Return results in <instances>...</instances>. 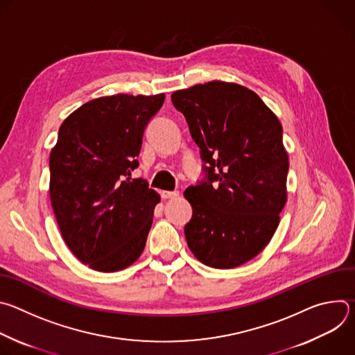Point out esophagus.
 I'll use <instances>...</instances> for the list:
<instances>
[{
	"instance_id": "obj_1",
	"label": "esophagus",
	"mask_w": 355,
	"mask_h": 355,
	"mask_svg": "<svg viewBox=\"0 0 355 355\" xmlns=\"http://www.w3.org/2000/svg\"><path fill=\"white\" fill-rule=\"evenodd\" d=\"M178 195H180L178 191H163L162 192L163 199H173V198H177Z\"/></svg>"
}]
</instances>
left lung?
<instances>
[{
    "mask_svg": "<svg viewBox=\"0 0 355 355\" xmlns=\"http://www.w3.org/2000/svg\"><path fill=\"white\" fill-rule=\"evenodd\" d=\"M204 162L185 189L192 218L184 233L212 268L239 267L264 250L286 202L282 126L261 98L239 84L211 81L171 95Z\"/></svg>",
    "mask_w": 355,
    "mask_h": 355,
    "instance_id": "obj_1",
    "label": "left lung"
}]
</instances>
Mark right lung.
<instances>
[{"instance_id": "add662e5", "label": "right lung", "mask_w": 355, "mask_h": 355, "mask_svg": "<svg viewBox=\"0 0 355 355\" xmlns=\"http://www.w3.org/2000/svg\"><path fill=\"white\" fill-rule=\"evenodd\" d=\"M164 94L103 96L74 111L50 153V200L73 254L92 270L115 272L144 250L160 195L130 174L146 126Z\"/></svg>"}]
</instances>
